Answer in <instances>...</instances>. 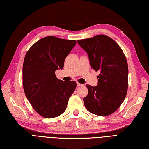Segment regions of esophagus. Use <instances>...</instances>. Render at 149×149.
<instances>
[{"label": "esophagus", "mask_w": 149, "mask_h": 149, "mask_svg": "<svg viewBox=\"0 0 149 149\" xmlns=\"http://www.w3.org/2000/svg\"><path fill=\"white\" fill-rule=\"evenodd\" d=\"M77 86L78 87H82V86H84V84H80V83H77Z\"/></svg>", "instance_id": "34e87169"}]
</instances>
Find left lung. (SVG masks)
<instances>
[{
	"label": "left lung",
	"mask_w": 149,
	"mask_h": 149,
	"mask_svg": "<svg viewBox=\"0 0 149 149\" xmlns=\"http://www.w3.org/2000/svg\"><path fill=\"white\" fill-rule=\"evenodd\" d=\"M89 56L91 67L100 71L98 85H87L84 98L87 110L98 116L114 113L125 100L128 89V64L122 49L113 39L105 35L78 40Z\"/></svg>",
	"instance_id": "left-lung-1"
}]
</instances>
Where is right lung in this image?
I'll list each match as a JSON object with an SVG mask.
<instances>
[{
    "instance_id": "right-lung-1",
    "label": "right lung",
    "mask_w": 149,
    "mask_h": 149,
    "mask_svg": "<svg viewBox=\"0 0 149 149\" xmlns=\"http://www.w3.org/2000/svg\"><path fill=\"white\" fill-rule=\"evenodd\" d=\"M77 42L53 36H45L26 53L22 84L27 98L35 111L46 118L61 115L77 87L74 81L58 80L55 71L62 69L65 58Z\"/></svg>"
}]
</instances>
